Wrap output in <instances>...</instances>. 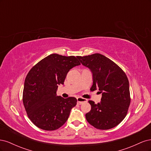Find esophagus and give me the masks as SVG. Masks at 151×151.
Here are the masks:
<instances>
[{"instance_id": "obj_1", "label": "esophagus", "mask_w": 151, "mask_h": 151, "mask_svg": "<svg viewBox=\"0 0 151 151\" xmlns=\"http://www.w3.org/2000/svg\"><path fill=\"white\" fill-rule=\"evenodd\" d=\"M77 104H83L84 103L87 102V101H88V100H87L86 99L81 98V97L77 98Z\"/></svg>"}]
</instances>
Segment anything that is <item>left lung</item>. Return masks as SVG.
Returning <instances> with one entry per match:
<instances>
[{
    "mask_svg": "<svg viewBox=\"0 0 151 151\" xmlns=\"http://www.w3.org/2000/svg\"><path fill=\"white\" fill-rule=\"evenodd\" d=\"M82 64L93 74L91 91L97 89L102 94L101 102L91 106L86 118L94 127L108 130L117 126L126 116L130 104L129 82L125 73L110 59L99 53L77 56Z\"/></svg>",
    "mask_w": 151,
    "mask_h": 151,
    "instance_id": "obj_1",
    "label": "left lung"
}]
</instances>
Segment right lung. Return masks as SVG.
<instances>
[{
	"instance_id": "1",
	"label": "right lung",
	"mask_w": 151,
	"mask_h": 151,
	"mask_svg": "<svg viewBox=\"0 0 151 151\" xmlns=\"http://www.w3.org/2000/svg\"><path fill=\"white\" fill-rule=\"evenodd\" d=\"M79 65L74 56L53 53L31 68L25 79L22 101L28 118L36 127L55 130L67 122L77 99L58 96L57 90L58 85L63 84L68 72Z\"/></svg>"
}]
</instances>
